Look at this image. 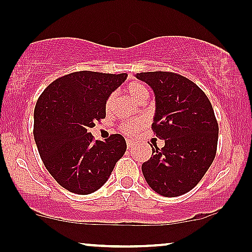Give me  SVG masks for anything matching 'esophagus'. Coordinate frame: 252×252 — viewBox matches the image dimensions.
I'll use <instances>...</instances> for the list:
<instances>
[{"instance_id":"34e87169","label":"esophagus","mask_w":252,"mask_h":252,"mask_svg":"<svg viewBox=\"0 0 252 252\" xmlns=\"http://www.w3.org/2000/svg\"><path fill=\"white\" fill-rule=\"evenodd\" d=\"M126 144H127V148L132 149L134 147V144H136V142H134L133 139H126Z\"/></svg>"}]
</instances>
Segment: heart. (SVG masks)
<instances>
[{
  "mask_svg": "<svg viewBox=\"0 0 252 252\" xmlns=\"http://www.w3.org/2000/svg\"><path fill=\"white\" fill-rule=\"evenodd\" d=\"M125 91L132 99H134V101L137 102H139L140 99L143 98H148L149 96L147 88L139 82L129 83L125 88ZM113 102H114V94H110V96L108 97L107 102H105V109L109 110L110 107H112ZM142 125H143L142 119H131V120H127L125 123H123V125H121V131L125 132L127 134H132L134 133V132H137L138 129L142 127Z\"/></svg>",
  "mask_w": 252,
  "mask_h": 252,
  "instance_id": "obj_1",
  "label": "heart"
}]
</instances>
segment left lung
<instances>
[{
  "label": "left lung",
  "mask_w": 252,
  "mask_h": 252,
  "mask_svg": "<svg viewBox=\"0 0 252 252\" xmlns=\"http://www.w3.org/2000/svg\"><path fill=\"white\" fill-rule=\"evenodd\" d=\"M136 77L153 89V129L164 140L161 150L151 147L143 175L161 196H181L199 183L215 158L219 126L212 103L196 84L177 73L144 72Z\"/></svg>",
  "instance_id": "8db88e82"
}]
</instances>
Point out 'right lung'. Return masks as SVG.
<instances>
[{"label":"right lung","instance_id":"add662e5","mask_svg":"<svg viewBox=\"0 0 252 252\" xmlns=\"http://www.w3.org/2000/svg\"><path fill=\"white\" fill-rule=\"evenodd\" d=\"M126 73L82 71L63 75L43 91L34 108L33 136L45 168L66 190H98L126 151L121 134L94 142L89 128L105 118L108 97Z\"/></svg>","mask_w":252,"mask_h":252}]
</instances>
